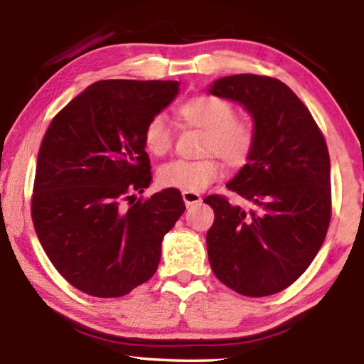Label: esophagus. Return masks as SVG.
<instances>
[{
	"label": "esophagus",
	"instance_id": "obj_1",
	"mask_svg": "<svg viewBox=\"0 0 364 364\" xmlns=\"http://www.w3.org/2000/svg\"><path fill=\"white\" fill-rule=\"evenodd\" d=\"M182 198H183V202H186L187 207L193 205V203L202 202L200 193H196V192H182Z\"/></svg>",
	"mask_w": 364,
	"mask_h": 364
}]
</instances>
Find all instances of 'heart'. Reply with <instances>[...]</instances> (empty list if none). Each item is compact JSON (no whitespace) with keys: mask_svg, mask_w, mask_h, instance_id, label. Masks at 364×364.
<instances>
[{"mask_svg":"<svg viewBox=\"0 0 364 364\" xmlns=\"http://www.w3.org/2000/svg\"><path fill=\"white\" fill-rule=\"evenodd\" d=\"M178 114L188 126L205 131L202 152L207 157L198 161L176 159L159 168V182L164 187L181 188L183 192H202L220 178L222 157L228 166L240 168L250 161L255 149V129L245 119L235 117V107L227 99L213 94H198L178 107ZM144 147L152 156H164L172 147V129L164 114H156L142 134Z\"/></svg>","mask_w":364,"mask_h":364,"instance_id":"1","label":"heart"}]
</instances>
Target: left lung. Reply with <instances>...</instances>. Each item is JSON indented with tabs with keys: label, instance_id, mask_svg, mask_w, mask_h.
Wrapping results in <instances>:
<instances>
[{
	"label": "left lung",
	"instance_id": "1",
	"mask_svg": "<svg viewBox=\"0 0 364 364\" xmlns=\"http://www.w3.org/2000/svg\"><path fill=\"white\" fill-rule=\"evenodd\" d=\"M213 96L240 102L257 142L227 183L245 200L203 202L215 212L207 232L212 272L245 296H268L300 278L325 242L331 218L330 154L311 112L285 82L257 74L218 79Z\"/></svg>",
	"mask_w": 364,
	"mask_h": 364
}]
</instances>
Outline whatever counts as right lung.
<instances>
[{
	"label": "right lung",
	"mask_w": 364,
	"mask_h": 364,
	"mask_svg": "<svg viewBox=\"0 0 364 364\" xmlns=\"http://www.w3.org/2000/svg\"><path fill=\"white\" fill-rule=\"evenodd\" d=\"M177 81H97L49 124L38 154L31 217L54 268L97 298L124 296L161 262L162 238L186 210L176 188L137 198L152 178L142 134Z\"/></svg>",
	"instance_id": "1"
}]
</instances>
